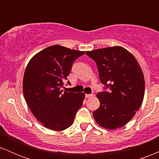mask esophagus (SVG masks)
Instances as JSON below:
<instances>
[{
    "label": "esophagus",
    "mask_w": 159,
    "mask_h": 159,
    "mask_svg": "<svg viewBox=\"0 0 159 159\" xmlns=\"http://www.w3.org/2000/svg\"><path fill=\"white\" fill-rule=\"evenodd\" d=\"M86 98H92L93 97V94H86Z\"/></svg>",
    "instance_id": "34e87169"
}]
</instances>
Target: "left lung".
Instances as JSON below:
<instances>
[{
    "label": "left lung",
    "mask_w": 159,
    "mask_h": 159,
    "mask_svg": "<svg viewBox=\"0 0 159 159\" xmlns=\"http://www.w3.org/2000/svg\"><path fill=\"white\" fill-rule=\"evenodd\" d=\"M97 65L100 81L108 91L98 93L100 106L93 113L107 129L121 128L132 119L143 102L145 81L141 67L132 54L121 46L86 52Z\"/></svg>",
    "instance_id": "obj_1"
}]
</instances>
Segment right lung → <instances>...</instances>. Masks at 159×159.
Returning a JSON list of instances; mask_svg holds the SVG:
<instances>
[{
    "mask_svg": "<svg viewBox=\"0 0 159 159\" xmlns=\"http://www.w3.org/2000/svg\"><path fill=\"white\" fill-rule=\"evenodd\" d=\"M84 54L55 45L38 52L27 63L23 78L24 96L34 116L47 129L65 130L73 123L83 105L84 93H63L61 88L73 62Z\"/></svg>",
    "mask_w": 159,
    "mask_h": 159,
    "instance_id": "right-lung-1",
    "label": "right lung"
}]
</instances>
